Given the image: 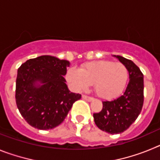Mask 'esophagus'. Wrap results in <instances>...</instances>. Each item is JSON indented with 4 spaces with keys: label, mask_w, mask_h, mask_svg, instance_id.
<instances>
[{
    "label": "esophagus",
    "mask_w": 160,
    "mask_h": 160,
    "mask_svg": "<svg viewBox=\"0 0 160 160\" xmlns=\"http://www.w3.org/2000/svg\"><path fill=\"white\" fill-rule=\"evenodd\" d=\"M82 98L83 99L87 100V101H88V102H91L94 100V98H93L89 97V96H87V95H82Z\"/></svg>",
    "instance_id": "34e87169"
}]
</instances>
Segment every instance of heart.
<instances>
[{
	"label": "heart",
	"mask_w": 160,
	"mask_h": 160,
	"mask_svg": "<svg viewBox=\"0 0 160 160\" xmlns=\"http://www.w3.org/2000/svg\"><path fill=\"white\" fill-rule=\"evenodd\" d=\"M128 79V70L122 63L111 61H94L81 69L70 67L66 80L76 91L87 90L94 84L96 94L102 98H112L122 92Z\"/></svg>",
	"instance_id": "b5f03b06"
}]
</instances>
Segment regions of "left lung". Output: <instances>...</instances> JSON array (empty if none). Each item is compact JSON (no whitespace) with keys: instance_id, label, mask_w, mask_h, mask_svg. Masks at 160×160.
<instances>
[{"instance_id":"left-lung-1","label":"left lung","mask_w":160,"mask_h":160,"mask_svg":"<svg viewBox=\"0 0 160 160\" xmlns=\"http://www.w3.org/2000/svg\"><path fill=\"white\" fill-rule=\"evenodd\" d=\"M118 58L127 67L130 81L123 94L112 101L102 102V110L94 114V122L109 134H119L129 128L142 111L143 105V74L131 60Z\"/></svg>"}]
</instances>
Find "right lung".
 <instances>
[{
  "instance_id": "right-lung-1",
  "label": "right lung",
  "mask_w": 160,
  "mask_h": 160,
  "mask_svg": "<svg viewBox=\"0 0 160 160\" xmlns=\"http://www.w3.org/2000/svg\"><path fill=\"white\" fill-rule=\"evenodd\" d=\"M70 62L43 55L26 61L18 68L16 103L30 126L53 129L64 121L81 94L70 92L64 76Z\"/></svg>"
}]
</instances>
